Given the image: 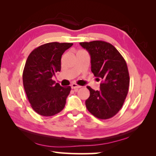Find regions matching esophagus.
Instances as JSON below:
<instances>
[{
    "instance_id": "1",
    "label": "esophagus",
    "mask_w": 156,
    "mask_h": 156,
    "mask_svg": "<svg viewBox=\"0 0 156 156\" xmlns=\"http://www.w3.org/2000/svg\"><path fill=\"white\" fill-rule=\"evenodd\" d=\"M71 87H72V88L73 89H79L81 87L80 86H79L77 84H75V83H73L72 85H71Z\"/></svg>"
}]
</instances>
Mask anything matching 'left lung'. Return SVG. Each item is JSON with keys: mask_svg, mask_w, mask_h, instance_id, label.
I'll use <instances>...</instances> for the list:
<instances>
[{"mask_svg": "<svg viewBox=\"0 0 156 156\" xmlns=\"http://www.w3.org/2000/svg\"><path fill=\"white\" fill-rule=\"evenodd\" d=\"M91 56V72L98 81L100 90L87 87L90 96L86 100L87 110L99 119L112 118L122 108L127 96L129 74L126 61L112 44L102 41L80 43Z\"/></svg>", "mask_w": 156, "mask_h": 156, "instance_id": "8db88e82", "label": "left lung"}]
</instances>
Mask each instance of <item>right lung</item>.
Instances as JSON below:
<instances>
[{
    "label": "right lung",
    "instance_id": "1",
    "mask_svg": "<svg viewBox=\"0 0 156 156\" xmlns=\"http://www.w3.org/2000/svg\"><path fill=\"white\" fill-rule=\"evenodd\" d=\"M72 45L49 43L29 55L23 73V86L31 107L38 114L52 116L64 109L71 87H61L52 77L61 69L63 53Z\"/></svg>",
    "mask_w": 156,
    "mask_h": 156
}]
</instances>
